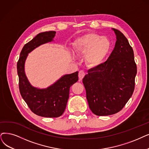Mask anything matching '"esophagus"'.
<instances>
[{
    "mask_svg": "<svg viewBox=\"0 0 149 149\" xmlns=\"http://www.w3.org/2000/svg\"><path fill=\"white\" fill-rule=\"evenodd\" d=\"M85 74H86V73H85V72H84V71H82V70L79 71V74H78L79 80V81H81V80L83 79V78H84V77L85 76Z\"/></svg>",
    "mask_w": 149,
    "mask_h": 149,
    "instance_id": "34e87169",
    "label": "esophagus"
}]
</instances>
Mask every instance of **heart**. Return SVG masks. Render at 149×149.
Here are the masks:
<instances>
[{
  "instance_id": "heart-1",
  "label": "heart",
  "mask_w": 149,
  "mask_h": 149,
  "mask_svg": "<svg viewBox=\"0 0 149 149\" xmlns=\"http://www.w3.org/2000/svg\"><path fill=\"white\" fill-rule=\"evenodd\" d=\"M111 47L110 40L95 33H87L77 38L74 43V52L77 56L86 55V62L91 67L102 63Z\"/></svg>"
}]
</instances>
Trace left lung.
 <instances>
[{"label": "left lung", "mask_w": 149, "mask_h": 149, "mask_svg": "<svg viewBox=\"0 0 149 149\" xmlns=\"http://www.w3.org/2000/svg\"><path fill=\"white\" fill-rule=\"evenodd\" d=\"M113 30L117 37L114 50L105 62L89 70L82 80L89 108L99 116L121 111L134 90L137 67L133 48L120 31Z\"/></svg>", "instance_id": "obj_1"}]
</instances>
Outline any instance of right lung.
I'll use <instances>...</instances> for the list:
<instances>
[{"mask_svg": "<svg viewBox=\"0 0 149 149\" xmlns=\"http://www.w3.org/2000/svg\"><path fill=\"white\" fill-rule=\"evenodd\" d=\"M55 31L38 33L24 46L17 63L19 77V88L21 97L29 109L34 114L45 117H58L62 115L69 97L70 88L78 81V71L66 74L54 84L46 89L32 87L24 73V63L28 53L38 46L51 41L56 35Z\"/></svg>", "mask_w": 149, "mask_h": 149, "instance_id": "obj_1", "label": "right lung"}]
</instances>
